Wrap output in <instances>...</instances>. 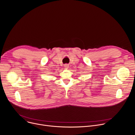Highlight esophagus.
Masks as SVG:
<instances>
[{
  "instance_id": "esophagus-1",
  "label": "esophagus",
  "mask_w": 135,
  "mask_h": 135,
  "mask_svg": "<svg viewBox=\"0 0 135 135\" xmlns=\"http://www.w3.org/2000/svg\"><path fill=\"white\" fill-rule=\"evenodd\" d=\"M64 67H65V68H69V65H68V64H65Z\"/></svg>"
}]
</instances>
